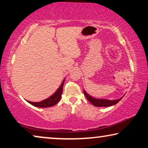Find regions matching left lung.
Instances as JSON below:
<instances>
[{"mask_svg": "<svg viewBox=\"0 0 148 148\" xmlns=\"http://www.w3.org/2000/svg\"><path fill=\"white\" fill-rule=\"evenodd\" d=\"M84 95L86 96V98L89 100V102L92 103V104L95 106H111L112 105H114L118 103L120 101L122 98L118 100H103V99H96L90 96L88 94H87L86 91L84 90Z\"/></svg>", "mask_w": 148, "mask_h": 148, "instance_id": "1", "label": "left lung"}]
</instances>
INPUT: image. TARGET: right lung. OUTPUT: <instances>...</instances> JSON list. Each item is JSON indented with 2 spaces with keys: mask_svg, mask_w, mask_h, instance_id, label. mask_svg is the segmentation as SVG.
<instances>
[{
  "mask_svg": "<svg viewBox=\"0 0 148 148\" xmlns=\"http://www.w3.org/2000/svg\"><path fill=\"white\" fill-rule=\"evenodd\" d=\"M64 82V79L63 82H62V84L60 85L59 88L56 91V92L54 93L53 95H52L51 96L49 97V98L46 99V100L39 102H29V101H27V102H29V104L33 105V106L39 107V108H47V107H50V106H54V105L57 104V103L59 102V100H60V98H61Z\"/></svg>",
  "mask_w": 148,
  "mask_h": 148,
  "instance_id": "right-lung-1",
  "label": "right lung"
}]
</instances>
